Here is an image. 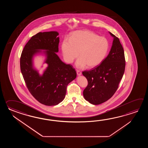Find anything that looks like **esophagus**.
<instances>
[{
  "mask_svg": "<svg viewBox=\"0 0 148 148\" xmlns=\"http://www.w3.org/2000/svg\"><path fill=\"white\" fill-rule=\"evenodd\" d=\"M77 75H82V73L80 72V71H79V70H77Z\"/></svg>",
  "mask_w": 148,
  "mask_h": 148,
  "instance_id": "esophagus-1",
  "label": "esophagus"
}]
</instances>
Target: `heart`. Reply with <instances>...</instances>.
<instances>
[{"label":"heart","instance_id":"1","mask_svg":"<svg viewBox=\"0 0 148 148\" xmlns=\"http://www.w3.org/2000/svg\"><path fill=\"white\" fill-rule=\"evenodd\" d=\"M107 38L99 36L89 30H79L73 32L69 40L64 39L61 43L63 58L67 63H71L79 56L75 66L79 68L86 66L93 68L99 66L107 55L109 50Z\"/></svg>","mask_w":148,"mask_h":148}]
</instances>
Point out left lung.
<instances>
[{"label": "left lung", "instance_id": "1", "mask_svg": "<svg viewBox=\"0 0 148 148\" xmlns=\"http://www.w3.org/2000/svg\"><path fill=\"white\" fill-rule=\"evenodd\" d=\"M113 37L110 52L99 66L82 75L87 79L88 85L83 91L86 101L93 105L105 102L113 96L119 87L125 71V60L123 47L120 40Z\"/></svg>", "mask_w": 148, "mask_h": 148}]
</instances>
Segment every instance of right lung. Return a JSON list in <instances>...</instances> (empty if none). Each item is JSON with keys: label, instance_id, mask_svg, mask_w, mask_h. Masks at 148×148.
<instances>
[{"label": "right lung", "instance_id": "1", "mask_svg": "<svg viewBox=\"0 0 148 148\" xmlns=\"http://www.w3.org/2000/svg\"><path fill=\"white\" fill-rule=\"evenodd\" d=\"M56 31L39 32L25 45L20 59L21 70L32 95L40 103L54 106L63 101L66 87L77 77L71 64L63 62L58 56L59 38ZM41 50H46L42 51ZM43 53L48 66L41 75L33 66V57Z\"/></svg>", "mask_w": 148, "mask_h": 148}]
</instances>
